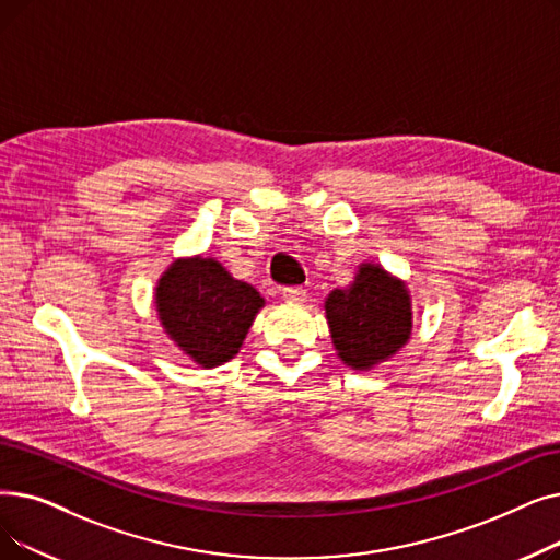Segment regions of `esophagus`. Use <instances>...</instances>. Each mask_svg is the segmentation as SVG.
I'll use <instances>...</instances> for the list:
<instances>
[{"label":"esophagus","instance_id":"34e87169","mask_svg":"<svg viewBox=\"0 0 560 560\" xmlns=\"http://www.w3.org/2000/svg\"><path fill=\"white\" fill-rule=\"evenodd\" d=\"M281 298L290 304H300V302L306 300V290L300 288V285H288V288L281 290Z\"/></svg>","mask_w":560,"mask_h":560}]
</instances>
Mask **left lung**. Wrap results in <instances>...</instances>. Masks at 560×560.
I'll use <instances>...</instances> for the list:
<instances>
[{
	"mask_svg": "<svg viewBox=\"0 0 560 560\" xmlns=\"http://www.w3.org/2000/svg\"><path fill=\"white\" fill-rule=\"evenodd\" d=\"M325 318L336 357L352 371H373L398 354L415 327L407 283L380 262H359L350 285L331 290Z\"/></svg>",
	"mask_w": 560,
	"mask_h": 560,
	"instance_id": "left-lung-1",
	"label": "left lung"
}]
</instances>
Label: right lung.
I'll return each mask as SVG.
<instances>
[{"label": "right lung", "mask_w": 560, "mask_h": 560, "mask_svg": "<svg viewBox=\"0 0 560 560\" xmlns=\"http://www.w3.org/2000/svg\"><path fill=\"white\" fill-rule=\"evenodd\" d=\"M153 298L164 334L201 369L231 361L265 306L254 285L201 254L172 260L158 279Z\"/></svg>", "instance_id": "1"}]
</instances>
